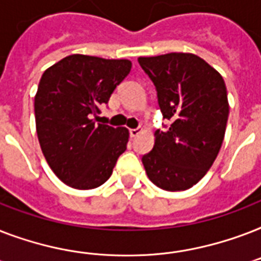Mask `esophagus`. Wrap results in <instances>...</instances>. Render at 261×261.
Returning <instances> with one entry per match:
<instances>
[{
    "label": "esophagus",
    "mask_w": 261,
    "mask_h": 261,
    "mask_svg": "<svg viewBox=\"0 0 261 261\" xmlns=\"http://www.w3.org/2000/svg\"><path fill=\"white\" fill-rule=\"evenodd\" d=\"M141 133H142V128H141V127H137V128H131V130H130L131 137H137V135H139Z\"/></svg>",
    "instance_id": "1"
}]
</instances>
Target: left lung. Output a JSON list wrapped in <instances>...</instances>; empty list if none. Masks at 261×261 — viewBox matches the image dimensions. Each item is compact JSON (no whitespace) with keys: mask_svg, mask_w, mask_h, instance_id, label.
<instances>
[{"mask_svg":"<svg viewBox=\"0 0 261 261\" xmlns=\"http://www.w3.org/2000/svg\"><path fill=\"white\" fill-rule=\"evenodd\" d=\"M138 62L154 84L164 119L171 122L155 131L154 146L142 157L147 177L165 191L188 190L222 146L229 116L225 81L194 54L141 57Z\"/></svg>","mask_w":261,"mask_h":261,"instance_id":"1","label":"left lung"}]
</instances>
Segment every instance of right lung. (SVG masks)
<instances>
[{
    "label": "right lung",
    "instance_id": "1",
    "mask_svg": "<svg viewBox=\"0 0 261 261\" xmlns=\"http://www.w3.org/2000/svg\"><path fill=\"white\" fill-rule=\"evenodd\" d=\"M130 70L128 59L74 54L43 73L35 96L36 133L50 168L69 187L104 184L127 149L126 127L96 122L100 106Z\"/></svg>",
    "mask_w": 261,
    "mask_h": 261
}]
</instances>
